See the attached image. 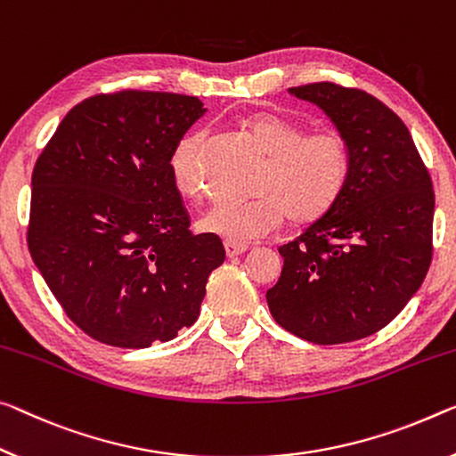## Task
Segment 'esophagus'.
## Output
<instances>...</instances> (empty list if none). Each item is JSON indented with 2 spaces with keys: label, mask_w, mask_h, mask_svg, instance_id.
Here are the masks:
<instances>
[{
  "label": "esophagus",
  "mask_w": 456,
  "mask_h": 456,
  "mask_svg": "<svg viewBox=\"0 0 456 456\" xmlns=\"http://www.w3.org/2000/svg\"><path fill=\"white\" fill-rule=\"evenodd\" d=\"M224 250H226V256L234 258L238 255H244L248 250L247 244H236V242H224Z\"/></svg>",
  "instance_id": "1"
}]
</instances>
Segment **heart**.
I'll list each match as a JSON object with an SVG mask.
<instances>
[{
	"instance_id": "heart-1",
	"label": "heart",
	"mask_w": 456,
	"mask_h": 456,
	"mask_svg": "<svg viewBox=\"0 0 456 456\" xmlns=\"http://www.w3.org/2000/svg\"><path fill=\"white\" fill-rule=\"evenodd\" d=\"M247 130L267 155L250 200H226L208 209L198 226L226 242L244 244L275 230L287 218L296 224L318 220L340 198L350 171V152L336 132H304L271 111L247 118ZM201 132L183 136L171 152L175 187L189 200H201L208 177L201 160Z\"/></svg>"
}]
</instances>
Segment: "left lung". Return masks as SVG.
Masks as SVG:
<instances>
[{"label":"left lung","mask_w":456,"mask_h":456,"mask_svg":"<svg viewBox=\"0 0 456 456\" xmlns=\"http://www.w3.org/2000/svg\"><path fill=\"white\" fill-rule=\"evenodd\" d=\"M316 103L350 152L340 198L296 240L267 291L273 318L314 345L379 332L419 289L432 261L434 189L410 130L377 97L336 83L289 89Z\"/></svg>","instance_id":"8db88e82"}]
</instances>
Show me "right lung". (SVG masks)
Returning <instances> with one entry per match:
<instances>
[{"label": "right lung", "mask_w": 456, "mask_h": 456, "mask_svg": "<svg viewBox=\"0 0 456 456\" xmlns=\"http://www.w3.org/2000/svg\"><path fill=\"white\" fill-rule=\"evenodd\" d=\"M206 114L193 95L124 89L69 111L32 173L28 248L62 310L91 338L146 348L200 316L226 258L193 234L171 152Z\"/></svg>", "instance_id": "add662e5"}]
</instances>
